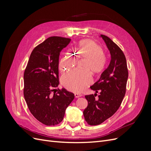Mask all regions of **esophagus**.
Segmentation results:
<instances>
[{"label":"esophagus","instance_id":"obj_1","mask_svg":"<svg viewBox=\"0 0 151 151\" xmlns=\"http://www.w3.org/2000/svg\"><path fill=\"white\" fill-rule=\"evenodd\" d=\"M74 96L76 98H79V97H81L82 95L81 94H78V93H75L74 94Z\"/></svg>","mask_w":151,"mask_h":151}]
</instances>
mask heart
I'll return each mask as SVG.
<instances>
[{
  "instance_id": "heart-1",
  "label": "heart",
  "mask_w": 151,
  "mask_h": 151,
  "mask_svg": "<svg viewBox=\"0 0 151 151\" xmlns=\"http://www.w3.org/2000/svg\"><path fill=\"white\" fill-rule=\"evenodd\" d=\"M74 54L85 59L82 68L89 70L91 74L96 76L103 70L106 63V57L101 51V48L96 43L90 40L81 41L74 50ZM73 55V54H72ZM77 60L70 53H67L59 63V70L64 72L74 66ZM90 82L89 73L82 70H74L62 77L61 83L67 89L73 92H81Z\"/></svg>"
}]
</instances>
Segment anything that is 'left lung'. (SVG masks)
<instances>
[{"mask_svg":"<svg viewBox=\"0 0 151 151\" xmlns=\"http://www.w3.org/2000/svg\"><path fill=\"white\" fill-rule=\"evenodd\" d=\"M110 53L111 60L99 79L90 87L98 91V99L96 93L85 96L88 105L83 111L85 120L90 125L102 123L115 113L125 96L129 76L127 60L124 53L118 45L108 36L101 35Z\"/></svg>","mask_w":151,"mask_h":151,"instance_id":"left-lung-1","label":"left lung"}]
</instances>
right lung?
<instances>
[{
    "mask_svg": "<svg viewBox=\"0 0 151 151\" xmlns=\"http://www.w3.org/2000/svg\"><path fill=\"white\" fill-rule=\"evenodd\" d=\"M70 39L52 36L31 52L24 73V96L35 118L47 126L56 125L64 117L74 94L62 88L52 94L58 82L59 56ZM56 93V92H55Z\"/></svg>",
    "mask_w": 151,
    "mask_h": 151,
    "instance_id": "right-lung-1",
    "label": "right lung"
}]
</instances>
